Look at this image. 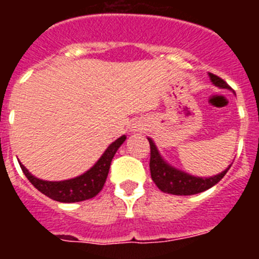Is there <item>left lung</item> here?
Masks as SVG:
<instances>
[{"label": "left lung", "instance_id": "left-lung-1", "mask_svg": "<svg viewBox=\"0 0 259 259\" xmlns=\"http://www.w3.org/2000/svg\"><path fill=\"white\" fill-rule=\"evenodd\" d=\"M212 83L219 88L231 89V87L224 81L222 77L217 76L214 74H209ZM150 144V174L152 179L155 183L158 188L162 192L170 194H176V196H191V194H197L201 192L211 188L218 182H221L227 171L230 170L231 164L228 168L218 175L211 176V178H197L192 176L187 172H183L180 170H176L172 166L162 159V157L158 153L154 143L152 139H148Z\"/></svg>", "mask_w": 259, "mask_h": 259}]
</instances>
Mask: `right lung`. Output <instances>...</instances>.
<instances>
[{
  "label": "right lung",
  "mask_w": 259,
  "mask_h": 259,
  "mask_svg": "<svg viewBox=\"0 0 259 259\" xmlns=\"http://www.w3.org/2000/svg\"><path fill=\"white\" fill-rule=\"evenodd\" d=\"M124 140L125 136L119 137L118 140L114 141L105 150L102 157L98 159L97 163L91 170L87 171L83 175L74 178V179L63 180V182H47V180L37 179L33 175H31L22 163H19L20 168L24 172L27 179L32 183V185L52 200L68 203L89 200V198L97 196L104 188L107 174L110 170V164H111V159L115 155L116 150L119 149V146L124 143Z\"/></svg>",
  "instance_id": "add662e5"
}]
</instances>
